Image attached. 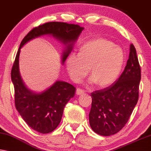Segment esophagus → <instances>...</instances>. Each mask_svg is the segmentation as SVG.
I'll use <instances>...</instances> for the list:
<instances>
[{
	"instance_id": "esophagus-1",
	"label": "esophagus",
	"mask_w": 151,
	"mask_h": 151,
	"mask_svg": "<svg viewBox=\"0 0 151 151\" xmlns=\"http://www.w3.org/2000/svg\"><path fill=\"white\" fill-rule=\"evenodd\" d=\"M85 92L84 90L82 88H78L77 89H76V94L77 95H81L83 94Z\"/></svg>"
}]
</instances>
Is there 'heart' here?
Segmentation results:
<instances>
[{
    "instance_id": "obj_1",
    "label": "heart",
    "mask_w": 151,
    "mask_h": 151,
    "mask_svg": "<svg viewBox=\"0 0 151 151\" xmlns=\"http://www.w3.org/2000/svg\"><path fill=\"white\" fill-rule=\"evenodd\" d=\"M126 56L113 41L95 38L79 48L78 55L72 52L66 60V68L74 81L86 75L90 68L92 81L99 87L111 85L119 77Z\"/></svg>"
}]
</instances>
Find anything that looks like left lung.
Wrapping results in <instances>:
<instances>
[{"instance_id": "1", "label": "left lung", "mask_w": 151, "mask_h": 151, "mask_svg": "<svg viewBox=\"0 0 151 151\" xmlns=\"http://www.w3.org/2000/svg\"><path fill=\"white\" fill-rule=\"evenodd\" d=\"M129 59L120 77L105 88L91 93L90 126L101 136L113 135L125 126L137 104L141 69L131 44Z\"/></svg>"}]
</instances>
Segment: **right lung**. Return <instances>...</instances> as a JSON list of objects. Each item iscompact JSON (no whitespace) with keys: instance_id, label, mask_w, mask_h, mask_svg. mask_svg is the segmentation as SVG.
I'll return each mask as SVG.
<instances>
[{"instance_id":"obj_1","label":"right lung","mask_w":151,"mask_h":151,"mask_svg":"<svg viewBox=\"0 0 151 151\" xmlns=\"http://www.w3.org/2000/svg\"><path fill=\"white\" fill-rule=\"evenodd\" d=\"M83 28L77 24L52 22L32 29L20 44L11 69V80L15 90V105L27 124L34 130L48 134L56 129L61 122L65 106L75 95L76 88L68 82L57 81L41 93H34L24 85L19 71L21 48L37 37L50 34L66 45L62 57L64 63Z\"/></svg>"}]
</instances>
